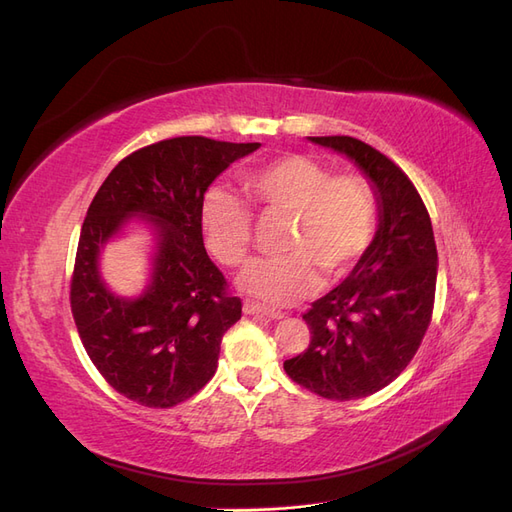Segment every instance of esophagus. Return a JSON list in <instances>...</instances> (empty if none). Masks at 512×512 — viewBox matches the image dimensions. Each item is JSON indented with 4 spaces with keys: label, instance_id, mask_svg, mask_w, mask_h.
<instances>
[{
    "label": "esophagus",
    "instance_id": "34e87169",
    "mask_svg": "<svg viewBox=\"0 0 512 512\" xmlns=\"http://www.w3.org/2000/svg\"><path fill=\"white\" fill-rule=\"evenodd\" d=\"M243 312L250 314V316L269 318V320H280V318H284V312H280V309H271V307H265V305L254 303V301H245V303H243Z\"/></svg>",
    "mask_w": 512,
    "mask_h": 512
}]
</instances>
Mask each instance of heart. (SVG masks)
<instances>
[{
  "label": "heart",
  "instance_id": "obj_1",
  "mask_svg": "<svg viewBox=\"0 0 512 512\" xmlns=\"http://www.w3.org/2000/svg\"><path fill=\"white\" fill-rule=\"evenodd\" d=\"M243 190L260 215L290 222L280 243L286 254L256 260L239 277L241 288L262 301L307 297L320 284L318 273L327 280L346 275L374 239L378 200L359 173L331 175L324 164L288 153L247 170ZM200 224L209 252L226 267H241L254 237L250 207L215 188L203 200Z\"/></svg>",
  "mask_w": 512,
  "mask_h": 512
}]
</instances>
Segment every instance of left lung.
Segmentation results:
<instances>
[{"label":"left lung","instance_id":"1","mask_svg":"<svg viewBox=\"0 0 512 512\" xmlns=\"http://www.w3.org/2000/svg\"><path fill=\"white\" fill-rule=\"evenodd\" d=\"M344 153L376 192L380 224L346 280L303 314L309 346L286 374L324 399L374 395L408 367L433 314L438 250L427 207L393 160L352 136H309Z\"/></svg>","mask_w":512,"mask_h":512}]
</instances>
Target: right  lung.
<instances>
[{
  "label": "right lung",
  "instance_id": "obj_1",
  "mask_svg": "<svg viewBox=\"0 0 512 512\" xmlns=\"http://www.w3.org/2000/svg\"><path fill=\"white\" fill-rule=\"evenodd\" d=\"M260 143L177 136L123 158L91 200L76 247L70 307L91 363L113 389L147 408H173L218 369L224 333L241 299L203 243L205 192L222 170ZM130 217L157 232L152 280L141 298L105 288L97 258Z\"/></svg>",
  "mask_w": 512,
  "mask_h": 512
}]
</instances>
